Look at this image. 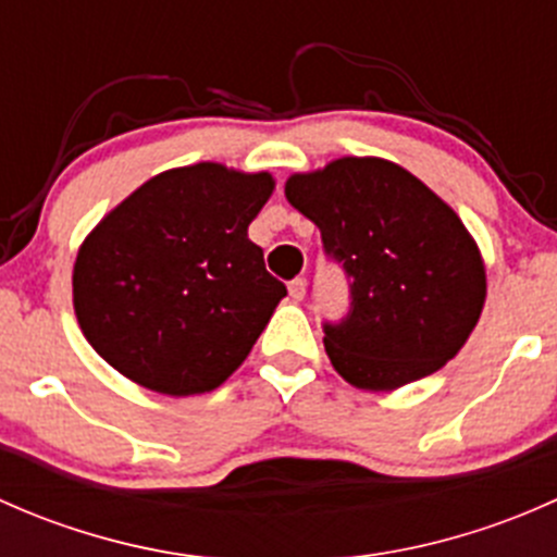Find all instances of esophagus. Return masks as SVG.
Masks as SVG:
<instances>
[{
    "label": "esophagus",
    "mask_w": 557,
    "mask_h": 557,
    "mask_svg": "<svg viewBox=\"0 0 557 557\" xmlns=\"http://www.w3.org/2000/svg\"><path fill=\"white\" fill-rule=\"evenodd\" d=\"M288 290H290V299H294V301H301V299H305V294H307V283H305V277L290 280Z\"/></svg>",
    "instance_id": "esophagus-1"
}]
</instances>
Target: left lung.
<instances>
[{
    "label": "left lung",
    "mask_w": 557,
    "mask_h": 557,
    "mask_svg": "<svg viewBox=\"0 0 557 557\" xmlns=\"http://www.w3.org/2000/svg\"><path fill=\"white\" fill-rule=\"evenodd\" d=\"M350 283V310L323 323L336 372L393 391L445 367L485 305V267L460 218L414 174L383 159H339L285 183Z\"/></svg>",
    "instance_id": "obj_1"
}]
</instances>
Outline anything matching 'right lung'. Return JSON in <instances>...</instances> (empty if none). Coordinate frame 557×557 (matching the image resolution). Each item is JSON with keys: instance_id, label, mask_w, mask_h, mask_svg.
I'll return each mask as SVG.
<instances>
[{"instance_id": "1", "label": "right lung", "mask_w": 557, "mask_h": 557, "mask_svg": "<svg viewBox=\"0 0 557 557\" xmlns=\"http://www.w3.org/2000/svg\"><path fill=\"white\" fill-rule=\"evenodd\" d=\"M272 174L196 164L156 174L88 234L75 314L94 350L166 396L218 387L252 350L288 290L247 226Z\"/></svg>"}]
</instances>
